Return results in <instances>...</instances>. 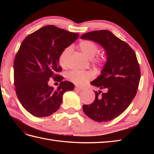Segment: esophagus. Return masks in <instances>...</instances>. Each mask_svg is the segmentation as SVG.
Wrapping results in <instances>:
<instances>
[{
	"mask_svg": "<svg viewBox=\"0 0 154 154\" xmlns=\"http://www.w3.org/2000/svg\"><path fill=\"white\" fill-rule=\"evenodd\" d=\"M75 89H77V90H79V91H82V90L85 89V87H81V86H76V87H75Z\"/></svg>",
	"mask_w": 154,
	"mask_h": 154,
	"instance_id": "1",
	"label": "esophagus"
}]
</instances>
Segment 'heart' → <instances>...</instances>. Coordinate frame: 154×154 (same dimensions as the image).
Masks as SVG:
<instances>
[{"label":"heart","instance_id":"1","mask_svg":"<svg viewBox=\"0 0 154 154\" xmlns=\"http://www.w3.org/2000/svg\"><path fill=\"white\" fill-rule=\"evenodd\" d=\"M79 49L89 59H92L94 63L97 65H103L106 61V56L104 54L99 55L94 57L98 52V46L94 42L90 40H83L79 43ZM71 49L70 47L65 48L61 52L59 61L62 66L66 64L69 55L71 53ZM93 73L89 71H72L67 74V78L71 82L77 85H83L92 79Z\"/></svg>","mask_w":154,"mask_h":154}]
</instances>
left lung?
<instances>
[{
  "label": "left lung",
  "mask_w": 154,
  "mask_h": 154,
  "mask_svg": "<svg viewBox=\"0 0 154 154\" xmlns=\"http://www.w3.org/2000/svg\"><path fill=\"white\" fill-rule=\"evenodd\" d=\"M81 38L100 44L106 56L100 75L91 82L100 90L94 91L92 104L83 106V112L97 122H108L120 116L135 97L140 79L139 63L130 45L109 30L87 32Z\"/></svg>",
  "instance_id": "left-lung-1"
}]
</instances>
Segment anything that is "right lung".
I'll list each match as a JSON object with an SVG mask.
<instances>
[{
  "label": "right lung",
  "mask_w": 154,
  "mask_h": 154,
  "mask_svg": "<svg viewBox=\"0 0 154 154\" xmlns=\"http://www.w3.org/2000/svg\"><path fill=\"white\" fill-rule=\"evenodd\" d=\"M79 34L55 26L42 27L28 35L14 61L16 95L22 106L36 117H46L60 109L63 94L75 85L57 74L62 71L59 57ZM60 82L57 89L48 85L49 78Z\"/></svg>",
  "instance_id": "add662e5"
}]
</instances>
